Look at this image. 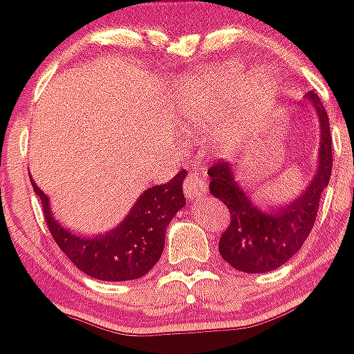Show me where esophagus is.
Masks as SVG:
<instances>
[{
    "mask_svg": "<svg viewBox=\"0 0 354 354\" xmlns=\"http://www.w3.org/2000/svg\"><path fill=\"white\" fill-rule=\"evenodd\" d=\"M185 195L190 200H197L207 194L205 180H203V174L200 169H192V173L188 174L187 180H185Z\"/></svg>",
    "mask_w": 354,
    "mask_h": 354,
    "instance_id": "34e87169",
    "label": "esophagus"
}]
</instances>
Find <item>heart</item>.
I'll use <instances>...</instances> for the list:
<instances>
[{
  "label": "heart",
  "mask_w": 354,
  "mask_h": 354,
  "mask_svg": "<svg viewBox=\"0 0 354 354\" xmlns=\"http://www.w3.org/2000/svg\"><path fill=\"white\" fill-rule=\"evenodd\" d=\"M241 78L243 70L230 65L181 82L178 113L183 130L194 138L210 135L221 157L236 156L252 145L276 101L277 87L269 73L253 71L234 93Z\"/></svg>",
  "instance_id": "b5f03b06"
}]
</instances>
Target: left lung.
Segmentation results:
<instances>
[{
	"mask_svg": "<svg viewBox=\"0 0 354 354\" xmlns=\"http://www.w3.org/2000/svg\"><path fill=\"white\" fill-rule=\"evenodd\" d=\"M320 123V151L313 180L298 198L281 207L262 210L245 194L230 164L216 162L209 167L210 194L230 210V226L219 240V253L231 267L248 274H263L284 266L308 238L322 192L332 173V137L329 116L320 97L308 92Z\"/></svg>",
	"mask_w": 354,
	"mask_h": 354,
	"instance_id": "left-lung-1",
	"label": "left lung"
}]
</instances>
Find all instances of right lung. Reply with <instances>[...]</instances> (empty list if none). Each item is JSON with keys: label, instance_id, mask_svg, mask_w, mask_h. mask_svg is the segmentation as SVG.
Segmentation results:
<instances>
[{"label": "right lung", "instance_id": "1", "mask_svg": "<svg viewBox=\"0 0 354 354\" xmlns=\"http://www.w3.org/2000/svg\"><path fill=\"white\" fill-rule=\"evenodd\" d=\"M185 174L187 171H180L167 183L147 188L114 230L95 236H80L62 226L53 217L48 195L32 176L30 183L42 202L46 224L63 253L87 276L116 283L140 279L160 259L167 224L185 205L181 187Z\"/></svg>", "mask_w": 354, "mask_h": 354}]
</instances>
